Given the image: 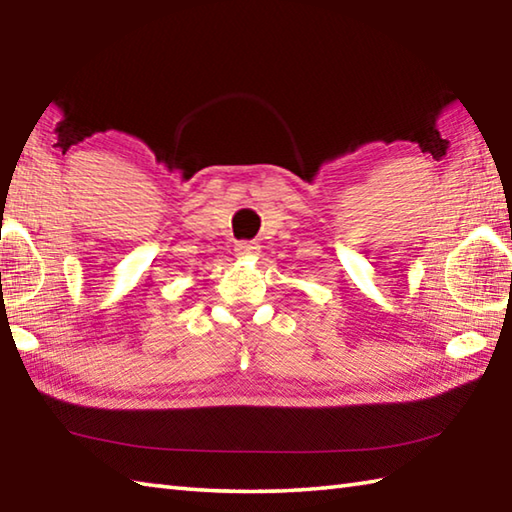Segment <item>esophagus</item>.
Here are the masks:
<instances>
[{"label":"esophagus","instance_id":"obj_1","mask_svg":"<svg viewBox=\"0 0 512 512\" xmlns=\"http://www.w3.org/2000/svg\"><path fill=\"white\" fill-rule=\"evenodd\" d=\"M258 249H260V247H258L256 243H238V245H236V256H238V258L256 256Z\"/></svg>","mask_w":512,"mask_h":512}]
</instances>
